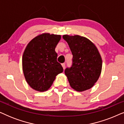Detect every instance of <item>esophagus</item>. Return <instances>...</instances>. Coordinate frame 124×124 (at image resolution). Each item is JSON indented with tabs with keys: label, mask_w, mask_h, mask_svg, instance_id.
<instances>
[{
	"label": "esophagus",
	"mask_w": 124,
	"mask_h": 124,
	"mask_svg": "<svg viewBox=\"0 0 124 124\" xmlns=\"http://www.w3.org/2000/svg\"><path fill=\"white\" fill-rule=\"evenodd\" d=\"M62 68H63V69H65V63H62Z\"/></svg>",
	"instance_id": "34e87169"
}]
</instances>
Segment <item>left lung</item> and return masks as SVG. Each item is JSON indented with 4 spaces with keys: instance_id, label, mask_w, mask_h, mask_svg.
Here are the masks:
<instances>
[{
    "instance_id": "1",
    "label": "left lung",
    "mask_w": 124,
    "mask_h": 124,
    "mask_svg": "<svg viewBox=\"0 0 124 124\" xmlns=\"http://www.w3.org/2000/svg\"><path fill=\"white\" fill-rule=\"evenodd\" d=\"M73 55V63L67 68L65 74L72 88L84 91L94 85L101 75L102 60L98 48L85 37L64 35Z\"/></svg>"
}]
</instances>
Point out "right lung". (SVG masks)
Wrapping results in <instances>:
<instances>
[{"label": "right lung", "instance_id": "obj_1", "mask_svg": "<svg viewBox=\"0 0 124 124\" xmlns=\"http://www.w3.org/2000/svg\"><path fill=\"white\" fill-rule=\"evenodd\" d=\"M60 39V35L43 33L33 38L25 48L22 59L23 74L35 90H47L56 76L63 72L55 51Z\"/></svg>", "mask_w": 124, "mask_h": 124}]
</instances>
